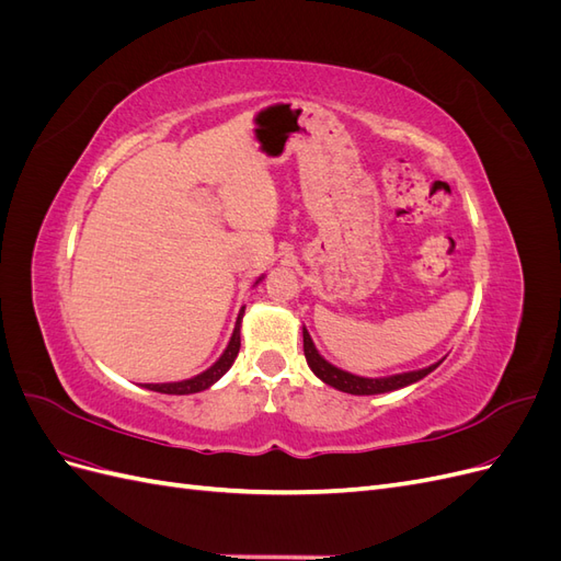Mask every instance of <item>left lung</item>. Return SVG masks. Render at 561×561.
<instances>
[{
  "label": "left lung",
  "mask_w": 561,
  "mask_h": 561,
  "mask_svg": "<svg viewBox=\"0 0 561 561\" xmlns=\"http://www.w3.org/2000/svg\"><path fill=\"white\" fill-rule=\"evenodd\" d=\"M301 332H304V355H307V363L313 369V375L320 381H325L328 386H332L336 390H344V393H351V396H377V393H388V390L404 388V386L416 383L419 379L431 375V371L439 363H443V360H439L431 367H423V369H416V371H402V375H393V377H379V379L355 377V375H351V371L339 369V367H334L332 363L322 358V355L316 351L307 328H304Z\"/></svg>",
  "instance_id": "left-lung-1"
}]
</instances>
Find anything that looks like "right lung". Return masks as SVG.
Wrapping results in <instances>:
<instances>
[{
  "label": "right lung",
  "instance_id": "add662e5",
  "mask_svg": "<svg viewBox=\"0 0 561 561\" xmlns=\"http://www.w3.org/2000/svg\"><path fill=\"white\" fill-rule=\"evenodd\" d=\"M243 313H245V307H243L241 316ZM241 316H239V320H236V328H233V334L229 339V346L225 348L222 355H219V360L213 367H208L206 371H201V375H196L192 379L175 381V383H145V388L157 390V393H168V396H190V393H198V390L210 388L219 377L227 375V369L233 365L236 355H239V348H241Z\"/></svg>",
  "mask_w": 561,
  "mask_h": 561
}]
</instances>
